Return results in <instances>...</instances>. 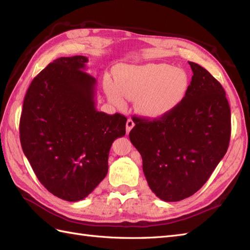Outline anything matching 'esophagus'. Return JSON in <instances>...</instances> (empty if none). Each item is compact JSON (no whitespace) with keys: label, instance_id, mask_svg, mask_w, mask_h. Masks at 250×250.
I'll return each instance as SVG.
<instances>
[{"label":"esophagus","instance_id":"34e87169","mask_svg":"<svg viewBox=\"0 0 250 250\" xmlns=\"http://www.w3.org/2000/svg\"><path fill=\"white\" fill-rule=\"evenodd\" d=\"M133 127H134V122L131 119H128L127 122H126V132L129 133Z\"/></svg>","mask_w":250,"mask_h":250}]
</instances>
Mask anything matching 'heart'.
Instances as JSON below:
<instances>
[{
    "label": "heart",
    "instance_id": "heart-1",
    "mask_svg": "<svg viewBox=\"0 0 250 250\" xmlns=\"http://www.w3.org/2000/svg\"><path fill=\"white\" fill-rule=\"evenodd\" d=\"M115 75L116 82H104L108 99L117 105H123L125 98L135 100V109L148 119L169 116L183 103L188 90L187 73L167 63L122 65Z\"/></svg>",
    "mask_w": 250,
    "mask_h": 250
}]
</instances>
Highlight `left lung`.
Instances as JSON below:
<instances>
[{
	"instance_id": "8db88e82",
	"label": "left lung",
	"mask_w": 250,
	"mask_h": 250,
	"mask_svg": "<svg viewBox=\"0 0 250 250\" xmlns=\"http://www.w3.org/2000/svg\"><path fill=\"white\" fill-rule=\"evenodd\" d=\"M188 94L169 116L135 117L129 132L149 188L166 202L190 197L207 183L229 148L230 108L222 85L199 64Z\"/></svg>"
}]
</instances>
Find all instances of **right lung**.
Segmentation results:
<instances>
[{"label":"right lung","mask_w":250,"mask_h":250,"mask_svg":"<svg viewBox=\"0 0 250 250\" xmlns=\"http://www.w3.org/2000/svg\"><path fill=\"white\" fill-rule=\"evenodd\" d=\"M85 56L60 57L30 84L20 121L21 148L35 175L53 195L79 201L106 176L113 141L127 119L96 108L97 80Z\"/></svg>","instance_id":"1"}]
</instances>
